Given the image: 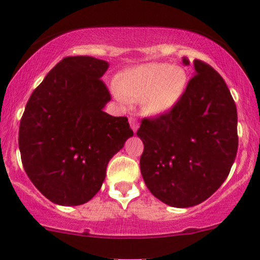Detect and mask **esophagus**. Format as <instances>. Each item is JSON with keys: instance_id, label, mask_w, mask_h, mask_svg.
Segmentation results:
<instances>
[{"instance_id": "1", "label": "esophagus", "mask_w": 260, "mask_h": 260, "mask_svg": "<svg viewBox=\"0 0 260 260\" xmlns=\"http://www.w3.org/2000/svg\"><path fill=\"white\" fill-rule=\"evenodd\" d=\"M129 122H130L131 129H133L134 133H136V131H138V127H139V122H138V120L134 119V117H130V119H129Z\"/></svg>"}]
</instances>
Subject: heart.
Instances as JSON below:
<instances>
[{
    "mask_svg": "<svg viewBox=\"0 0 260 260\" xmlns=\"http://www.w3.org/2000/svg\"><path fill=\"white\" fill-rule=\"evenodd\" d=\"M188 78L183 68L167 63H146L121 72L116 88L126 100H141V109L149 116H160L178 105Z\"/></svg>",
    "mask_w": 260,
    "mask_h": 260,
    "instance_id": "1",
    "label": "heart"
}]
</instances>
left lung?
Instances as JSON below:
<instances>
[{
	"mask_svg": "<svg viewBox=\"0 0 260 260\" xmlns=\"http://www.w3.org/2000/svg\"><path fill=\"white\" fill-rule=\"evenodd\" d=\"M188 66V59L183 58ZM194 76L171 112L143 119L140 171L149 191L173 207L201 204L230 173L238 151V114L222 77L196 60Z\"/></svg>",
	"mask_w": 260,
	"mask_h": 260,
	"instance_id": "obj_1",
	"label": "left lung"
}]
</instances>
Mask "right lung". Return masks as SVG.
<instances>
[{"label": "right lung", "mask_w": 260, "mask_h": 260, "mask_svg": "<svg viewBox=\"0 0 260 260\" xmlns=\"http://www.w3.org/2000/svg\"><path fill=\"white\" fill-rule=\"evenodd\" d=\"M109 63L61 59L35 88L20 121L19 148L30 181L51 202L78 206L101 188L110 159L134 135L127 117L106 114L101 77Z\"/></svg>", "instance_id": "right-lung-1"}]
</instances>
